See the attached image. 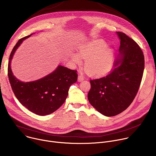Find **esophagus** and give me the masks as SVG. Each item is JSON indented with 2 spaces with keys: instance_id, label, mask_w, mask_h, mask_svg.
I'll use <instances>...</instances> for the list:
<instances>
[{
  "instance_id": "34e87169",
  "label": "esophagus",
  "mask_w": 156,
  "mask_h": 156,
  "mask_svg": "<svg viewBox=\"0 0 156 156\" xmlns=\"http://www.w3.org/2000/svg\"><path fill=\"white\" fill-rule=\"evenodd\" d=\"M84 80V76L82 75H79L78 77V81H81Z\"/></svg>"
}]
</instances>
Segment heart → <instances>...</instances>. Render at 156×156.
I'll return each mask as SVG.
<instances>
[{
  "label": "heart",
  "instance_id": "heart-1",
  "mask_svg": "<svg viewBox=\"0 0 156 156\" xmlns=\"http://www.w3.org/2000/svg\"><path fill=\"white\" fill-rule=\"evenodd\" d=\"M106 43L102 40H95L85 44L78 51V54H73V61L80 64L81 58L85 60L84 70L91 76H102L112 69L114 62L113 50L105 48Z\"/></svg>",
  "mask_w": 156,
  "mask_h": 156
}]
</instances>
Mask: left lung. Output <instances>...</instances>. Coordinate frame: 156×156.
<instances>
[{
    "label": "left lung",
    "mask_w": 156,
    "mask_h": 156,
    "mask_svg": "<svg viewBox=\"0 0 156 156\" xmlns=\"http://www.w3.org/2000/svg\"><path fill=\"white\" fill-rule=\"evenodd\" d=\"M120 39L119 55L110 73L90 80L87 98L101 114L112 117L126 109L140 88L144 69V57L138 44L125 33L117 32Z\"/></svg>",
    "instance_id": "1"
}]
</instances>
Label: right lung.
I'll return each mask as SVG.
<instances>
[{"instance_id": "right-lung-1", "label": "right lung", "mask_w": 156, "mask_h": 156, "mask_svg": "<svg viewBox=\"0 0 156 156\" xmlns=\"http://www.w3.org/2000/svg\"><path fill=\"white\" fill-rule=\"evenodd\" d=\"M20 39L13 48L8 64V76L12 91L19 102L31 112L46 115L57 110L67 98L70 86L76 82V70L59 65L52 73L37 81L24 83L17 80L10 67L13 55L23 41Z\"/></svg>"}]
</instances>
